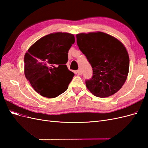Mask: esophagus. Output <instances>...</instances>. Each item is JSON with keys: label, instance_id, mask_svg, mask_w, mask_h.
<instances>
[{"label": "esophagus", "instance_id": "esophagus-1", "mask_svg": "<svg viewBox=\"0 0 148 148\" xmlns=\"http://www.w3.org/2000/svg\"><path fill=\"white\" fill-rule=\"evenodd\" d=\"M77 74L78 75H81L82 74V70H78L77 71Z\"/></svg>", "mask_w": 148, "mask_h": 148}]
</instances>
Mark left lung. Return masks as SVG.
Masks as SVG:
<instances>
[{"label": "left lung", "instance_id": "1", "mask_svg": "<svg viewBox=\"0 0 148 148\" xmlns=\"http://www.w3.org/2000/svg\"><path fill=\"white\" fill-rule=\"evenodd\" d=\"M78 46L92 69V77L86 86L93 95L107 97L122 87L129 71L126 48L119 40L102 32L77 34Z\"/></svg>", "mask_w": 148, "mask_h": 148}]
</instances>
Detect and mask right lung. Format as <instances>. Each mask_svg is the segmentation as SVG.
I'll return each instance as SVG.
<instances>
[{"label": "right lung", "mask_w": 148, "mask_h": 148, "mask_svg": "<svg viewBox=\"0 0 148 148\" xmlns=\"http://www.w3.org/2000/svg\"><path fill=\"white\" fill-rule=\"evenodd\" d=\"M75 41L72 34L51 33L38 40L25 53V75L40 95L54 98L68 89L75 74L65 64Z\"/></svg>", "instance_id": "obj_1"}]
</instances>
